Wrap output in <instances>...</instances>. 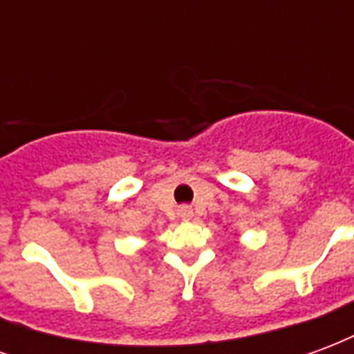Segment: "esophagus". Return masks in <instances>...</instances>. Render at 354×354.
<instances>
[{
	"label": "esophagus",
	"mask_w": 354,
	"mask_h": 354,
	"mask_svg": "<svg viewBox=\"0 0 354 354\" xmlns=\"http://www.w3.org/2000/svg\"><path fill=\"white\" fill-rule=\"evenodd\" d=\"M178 216H180L182 220H192L193 210L189 207H180V208H178Z\"/></svg>",
	"instance_id": "34e87169"
}]
</instances>
